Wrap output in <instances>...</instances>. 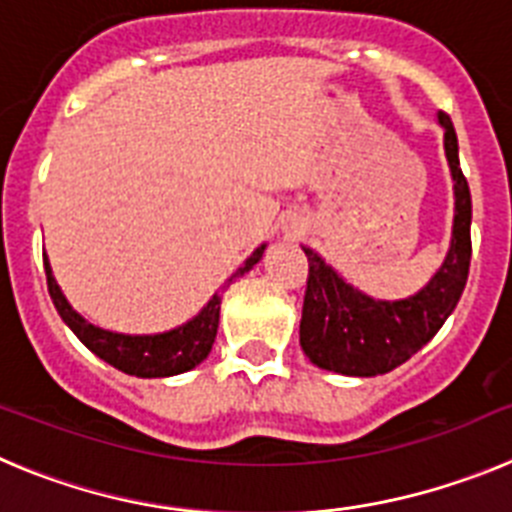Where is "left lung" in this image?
Here are the masks:
<instances>
[{
	"instance_id": "obj_1",
	"label": "left lung",
	"mask_w": 512,
	"mask_h": 512,
	"mask_svg": "<svg viewBox=\"0 0 512 512\" xmlns=\"http://www.w3.org/2000/svg\"><path fill=\"white\" fill-rule=\"evenodd\" d=\"M443 148L454 179L451 248L436 277L408 300H374L330 269L312 248L307 256V289L302 302L300 346L320 369L346 377H377L418 354L446 323L467 287L472 261V194L459 166L454 122L438 115Z\"/></svg>"
}]
</instances>
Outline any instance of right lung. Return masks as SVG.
<instances>
[{
	"mask_svg": "<svg viewBox=\"0 0 512 512\" xmlns=\"http://www.w3.org/2000/svg\"><path fill=\"white\" fill-rule=\"evenodd\" d=\"M264 248L266 246L256 248L246 259V264L228 279V284L235 277H243L248 269H253V264H259ZM43 266L45 279H48V292H51V300L56 305L58 315L63 318V323L74 330L76 338L92 354H97L99 359H104L107 364L120 369V372L143 379L174 377V374L189 372L197 364H202L207 354H210L217 336V323H220V295H212V300L202 307L200 315L189 320V323L179 325V328L156 333V336H125V333H112V330L97 328V325L81 318L79 312L69 305V300L63 297L56 279H53L51 264H48L45 253Z\"/></svg>",
	"mask_w": 512,
	"mask_h": 512,
	"instance_id": "add662e5",
	"label": "right lung"
}]
</instances>
